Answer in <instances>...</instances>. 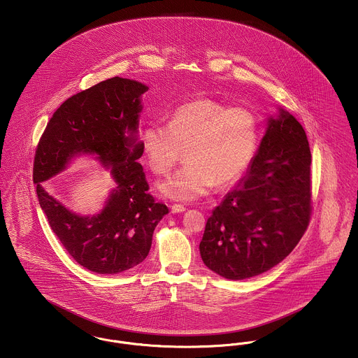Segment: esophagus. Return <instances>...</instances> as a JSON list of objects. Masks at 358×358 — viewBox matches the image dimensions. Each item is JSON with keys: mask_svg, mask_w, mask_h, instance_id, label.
Instances as JSON below:
<instances>
[{"mask_svg": "<svg viewBox=\"0 0 358 358\" xmlns=\"http://www.w3.org/2000/svg\"><path fill=\"white\" fill-rule=\"evenodd\" d=\"M185 210H187V208H185L184 205H171V213H182V212H185Z\"/></svg>", "mask_w": 358, "mask_h": 358, "instance_id": "1", "label": "esophagus"}]
</instances>
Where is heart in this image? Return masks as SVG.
<instances>
[{"label":"heart","instance_id":"1","mask_svg":"<svg viewBox=\"0 0 358 358\" xmlns=\"http://www.w3.org/2000/svg\"><path fill=\"white\" fill-rule=\"evenodd\" d=\"M257 139L259 124L251 110L206 98L174 108L168 124L148 122L139 134L155 174L171 171L182 149L187 150V165L157 185L162 196L176 201H193L216 185L236 182L254 158Z\"/></svg>","mask_w":358,"mask_h":358}]
</instances>
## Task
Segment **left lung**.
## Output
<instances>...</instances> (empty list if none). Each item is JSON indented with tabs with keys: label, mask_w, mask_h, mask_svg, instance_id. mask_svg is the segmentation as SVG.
<instances>
[{
	"label": "left lung",
	"mask_w": 358,
	"mask_h": 358,
	"mask_svg": "<svg viewBox=\"0 0 358 358\" xmlns=\"http://www.w3.org/2000/svg\"><path fill=\"white\" fill-rule=\"evenodd\" d=\"M311 153L302 124L278 107L245 174L212 212L200 254L231 280L271 270L295 248L311 215Z\"/></svg>",
	"instance_id": "obj_1"
}]
</instances>
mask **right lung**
I'll use <instances>...</instances> for the list:
<instances>
[{"label": "right lung", "instance_id": "right-lung-1", "mask_svg": "<svg viewBox=\"0 0 358 358\" xmlns=\"http://www.w3.org/2000/svg\"><path fill=\"white\" fill-rule=\"evenodd\" d=\"M148 85L107 79L63 103L36 149L34 182L52 231L71 257L96 273H120L149 255L157 224L169 213L154 201L143 168L138 124ZM92 155L110 169L116 185L103 210L78 215L49 194L45 185L78 156Z\"/></svg>", "mask_w": 358, "mask_h": 358}]
</instances>
